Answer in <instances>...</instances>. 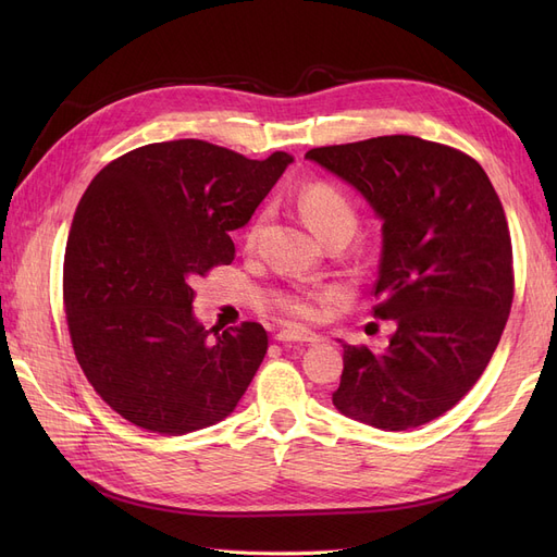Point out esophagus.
Segmentation results:
<instances>
[{"mask_svg":"<svg viewBox=\"0 0 557 557\" xmlns=\"http://www.w3.org/2000/svg\"><path fill=\"white\" fill-rule=\"evenodd\" d=\"M274 339L281 344H288V342H297V344H315L318 342V334L307 332V330H281L274 334Z\"/></svg>","mask_w":557,"mask_h":557,"instance_id":"obj_1","label":"esophagus"}]
</instances>
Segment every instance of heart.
<instances>
[{
    "mask_svg": "<svg viewBox=\"0 0 557 557\" xmlns=\"http://www.w3.org/2000/svg\"><path fill=\"white\" fill-rule=\"evenodd\" d=\"M299 209L305 213L307 223L318 234L320 239H325L332 232H348L352 234L358 225V209L352 205V199L336 185L327 181H313L305 190L299 193ZM320 293L313 290H297L290 295H283L278 299V309L299 320H309L315 315V301Z\"/></svg>",
    "mask_w": 557,
    "mask_h": 557,
    "instance_id": "b5f03b06",
    "label": "heart"
}]
</instances>
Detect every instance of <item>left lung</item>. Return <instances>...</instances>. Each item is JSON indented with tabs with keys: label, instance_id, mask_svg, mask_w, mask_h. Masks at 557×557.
I'll list each match as a JSON object with an SVG mask.
<instances>
[{
	"label": "left lung",
	"instance_id": "left-lung-1",
	"mask_svg": "<svg viewBox=\"0 0 557 557\" xmlns=\"http://www.w3.org/2000/svg\"><path fill=\"white\" fill-rule=\"evenodd\" d=\"M309 160L358 188L383 221L374 318L385 350L344 346V416L401 432L453 409L491 362L513 301V250L483 166L409 134L320 146Z\"/></svg>",
	"mask_w": 557,
	"mask_h": 557
}]
</instances>
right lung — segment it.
I'll return each instance as SVG.
<instances>
[{"instance_id":"right-lung-1","label":"right lung","mask_w":557,"mask_h":557,"mask_svg":"<svg viewBox=\"0 0 557 557\" xmlns=\"http://www.w3.org/2000/svg\"><path fill=\"white\" fill-rule=\"evenodd\" d=\"M293 158L248 160L199 139L134 148L81 197L62 299L83 374L109 407L158 434L230 416L267 352L260 323L215 339L193 315L197 276L234 260L244 227Z\"/></svg>"}]
</instances>
